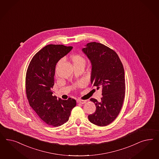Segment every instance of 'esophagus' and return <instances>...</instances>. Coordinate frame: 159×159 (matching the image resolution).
Listing matches in <instances>:
<instances>
[{
	"label": "esophagus",
	"mask_w": 159,
	"mask_h": 159,
	"mask_svg": "<svg viewBox=\"0 0 159 159\" xmlns=\"http://www.w3.org/2000/svg\"><path fill=\"white\" fill-rule=\"evenodd\" d=\"M76 101H77V103H80V104H82L86 103V100H80V99H77Z\"/></svg>",
	"instance_id": "1"
}]
</instances>
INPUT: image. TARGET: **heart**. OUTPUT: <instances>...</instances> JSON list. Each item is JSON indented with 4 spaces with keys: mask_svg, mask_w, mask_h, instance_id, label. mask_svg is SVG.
Returning a JSON list of instances; mask_svg holds the SVG:
<instances>
[{
    "mask_svg": "<svg viewBox=\"0 0 159 159\" xmlns=\"http://www.w3.org/2000/svg\"><path fill=\"white\" fill-rule=\"evenodd\" d=\"M70 59H71V61L72 62L74 67H77V66H84V65L86 64V59L81 55H79V54L73 55ZM61 62H62V60L59 61L58 65H59Z\"/></svg>",
    "mask_w": 159,
    "mask_h": 159,
    "instance_id": "heart-1",
    "label": "heart"
}]
</instances>
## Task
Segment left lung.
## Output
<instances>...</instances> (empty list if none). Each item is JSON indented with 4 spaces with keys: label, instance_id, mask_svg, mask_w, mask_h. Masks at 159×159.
Returning <instances> with one entry per match:
<instances>
[{
    "label": "left lung",
    "instance_id": "1",
    "mask_svg": "<svg viewBox=\"0 0 159 159\" xmlns=\"http://www.w3.org/2000/svg\"><path fill=\"white\" fill-rule=\"evenodd\" d=\"M82 51L92 63V84L97 90L102 89L101 101L90 99L96 110L88 118L95 125L107 126L116 120L123 104L125 93L124 66L117 53L102 43H87Z\"/></svg>",
    "mask_w": 159,
    "mask_h": 159
}]
</instances>
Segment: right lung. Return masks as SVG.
<instances>
[{"mask_svg": "<svg viewBox=\"0 0 159 159\" xmlns=\"http://www.w3.org/2000/svg\"><path fill=\"white\" fill-rule=\"evenodd\" d=\"M72 47L49 44L39 51L29 64L25 90L30 106L47 124L59 126L67 122L76 105L75 99H57L53 96L55 66Z\"/></svg>", "mask_w": 159, "mask_h": 159, "instance_id": "right-lung-1", "label": "right lung"}]
</instances>
